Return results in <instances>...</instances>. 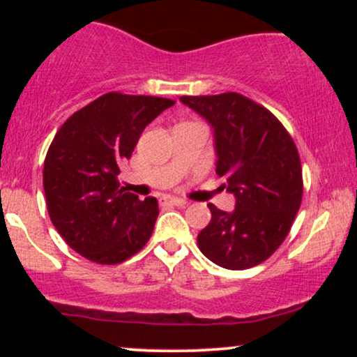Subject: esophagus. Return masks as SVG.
I'll return each instance as SVG.
<instances>
[{
  "mask_svg": "<svg viewBox=\"0 0 357 357\" xmlns=\"http://www.w3.org/2000/svg\"><path fill=\"white\" fill-rule=\"evenodd\" d=\"M159 204L161 206H184L186 202L181 198H174V196H165V198L159 199Z\"/></svg>",
  "mask_w": 357,
  "mask_h": 357,
  "instance_id": "1",
  "label": "esophagus"
}]
</instances>
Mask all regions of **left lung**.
<instances>
[{
	"label": "left lung",
	"instance_id": "1",
	"mask_svg": "<svg viewBox=\"0 0 357 357\" xmlns=\"http://www.w3.org/2000/svg\"><path fill=\"white\" fill-rule=\"evenodd\" d=\"M179 100L211 126L216 174L235 196L230 213L208 204L211 221L199 231L198 247L223 268L255 267L280 247L301 208L296 142L270 110L240 93Z\"/></svg>",
	"mask_w": 357,
	"mask_h": 357
}]
</instances>
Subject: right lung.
<instances>
[{
	"label": "right lung",
	"instance_id": "1",
	"mask_svg": "<svg viewBox=\"0 0 357 357\" xmlns=\"http://www.w3.org/2000/svg\"><path fill=\"white\" fill-rule=\"evenodd\" d=\"M174 100L109 92L60 127L45 158L43 190L53 227L70 248L102 265L137 253L154 230L158 199L117 181L142 130Z\"/></svg>",
	"mask_w": 357,
	"mask_h": 357
}]
</instances>
